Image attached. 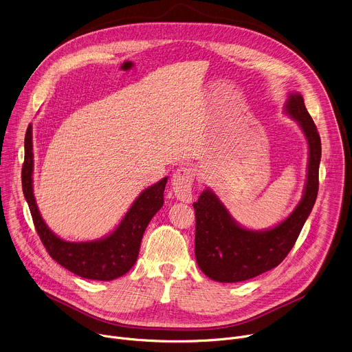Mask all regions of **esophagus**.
Here are the masks:
<instances>
[{"instance_id": "esophagus-1", "label": "esophagus", "mask_w": 352, "mask_h": 352, "mask_svg": "<svg viewBox=\"0 0 352 352\" xmlns=\"http://www.w3.org/2000/svg\"><path fill=\"white\" fill-rule=\"evenodd\" d=\"M195 181V170L192 167H179L171 178L173 190L181 202L189 204L192 200V185Z\"/></svg>"}]
</instances>
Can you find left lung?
<instances>
[{"label":"left lung","mask_w":352,"mask_h":352,"mask_svg":"<svg viewBox=\"0 0 352 352\" xmlns=\"http://www.w3.org/2000/svg\"><path fill=\"white\" fill-rule=\"evenodd\" d=\"M284 110L299 124L309 146L308 178L302 199L278 226L252 231L241 227L210 189L200 193L197 202L193 204L195 256L200 270L214 281H245L278 266L312 212L319 189L320 136L299 93L294 91L288 96Z\"/></svg>","instance_id":"1"}]
</instances>
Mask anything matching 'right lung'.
Here are the masks:
<instances>
[{
	"mask_svg": "<svg viewBox=\"0 0 352 352\" xmlns=\"http://www.w3.org/2000/svg\"><path fill=\"white\" fill-rule=\"evenodd\" d=\"M33 143L32 124L25 136V162L22 167V189L36 231L52 256L74 274L98 281H110L128 273L135 265L143 232L152 217L164 204L167 177L144 189L133 202L120 226L106 238L69 242L57 236L40 216L33 195Z\"/></svg>",
	"mask_w": 352,
	"mask_h": 352,
	"instance_id": "obj_1",
	"label": "right lung"
}]
</instances>
